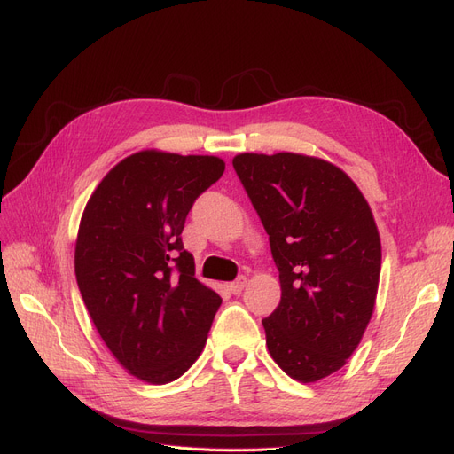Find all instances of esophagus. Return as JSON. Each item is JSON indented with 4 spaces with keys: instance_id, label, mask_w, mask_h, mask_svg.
I'll use <instances>...</instances> for the list:
<instances>
[{
    "instance_id": "1",
    "label": "esophagus",
    "mask_w": 454,
    "mask_h": 454,
    "mask_svg": "<svg viewBox=\"0 0 454 454\" xmlns=\"http://www.w3.org/2000/svg\"><path fill=\"white\" fill-rule=\"evenodd\" d=\"M245 286H247V277L241 275V277H238L236 281L228 285V290L231 292V294H241V290H243Z\"/></svg>"
}]
</instances>
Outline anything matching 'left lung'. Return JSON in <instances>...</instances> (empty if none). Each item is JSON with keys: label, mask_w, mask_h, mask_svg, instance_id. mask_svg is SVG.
<instances>
[{"label": "left lung", "mask_w": 454, "mask_h": 454, "mask_svg": "<svg viewBox=\"0 0 454 454\" xmlns=\"http://www.w3.org/2000/svg\"><path fill=\"white\" fill-rule=\"evenodd\" d=\"M233 169L251 198L281 281V303L262 320L279 368L300 383L341 370L373 315L381 239L368 201L326 160L245 153Z\"/></svg>", "instance_id": "left-lung-1"}]
</instances>
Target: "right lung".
I'll return each mask as SVG.
<instances>
[{
	"label": "right lung",
	"mask_w": 454,
	"mask_h": 454,
	"mask_svg": "<svg viewBox=\"0 0 454 454\" xmlns=\"http://www.w3.org/2000/svg\"><path fill=\"white\" fill-rule=\"evenodd\" d=\"M223 173L216 156L141 151L116 164L84 207L81 296L113 356L145 383L175 381L198 360L223 303L194 277L181 239L192 203Z\"/></svg>",
	"instance_id": "right-lung-1"
}]
</instances>
